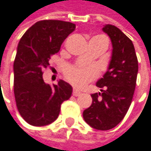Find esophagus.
Returning <instances> with one entry per match:
<instances>
[{
  "instance_id": "obj_1",
  "label": "esophagus",
  "mask_w": 151,
  "mask_h": 151,
  "mask_svg": "<svg viewBox=\"0 0 151 151\" xmlns=\"http://www.w3.org/2000/svg\"><path fill=\"white\" fill-rule=\"evenodd\" d=\"M72 95H73L74 96H81V93L80 91L76 90V89H74V90H73V92H72Z\"/></svg>"
}]
</instances>
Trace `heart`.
Here are the masks:
<instances>
[{"label": "heart", "mask_w": 151, "mask_h": 151, "mask_svg": "<svg viewBox=\"0 0 151 151\" xmlns=\"http://www.w3.org/2000/svg\"><path fill=\"white\" fill-rule=\"evenodd\" d=\"M64 75L71 85L83 88L98 76V69L95 66L69 65L64 70Z\"/></svg>", "instance_id": "heart-1"}]
</instances>
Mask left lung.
Wrapping results in <instances>:
<instances>
[{"label":"left lung","instance_id":"left-lung-1","mask_svg":"<svg viewBox=\"0 0 151 151\" xmlns=\"http://www.w3.org/2000/svg\"><path fill=\"white\" fill-rule=\"evenodd\" d=\"M112 43V56L108 70L96 86L101 93L91 95L89 108L83 111L84 120L97 130H110L126 116L134 93L138 60L132 40L115 25L103 28Z\"/></svg>","mask_w":151,"mask_h":151}]
</instances>
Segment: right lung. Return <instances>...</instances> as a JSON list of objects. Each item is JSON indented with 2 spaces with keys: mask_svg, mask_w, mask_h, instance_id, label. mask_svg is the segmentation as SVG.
Returning a JSON list of instances; mask_svg holds the SVG:
<instances>
[{
  "mask_svg": "<svg viewBox=\"0 0 151 151\" xmlns=\"http://www.w3.org/2000/svg\"><path fill=\"white\" fill-rule=\"evenodd\" d=\"M76 25L61 20H41L22 36L14 61V95L21 117L30 125L47 126L54 122L72 88L60 80L50 86L43 81V70L51 56L59 52L63 40Z\"/></svg>",
  "mask_w": 151,
  "mask_h": 151,
  "instance_id": "1",
  "label": "right lung"
}]
</instances>
